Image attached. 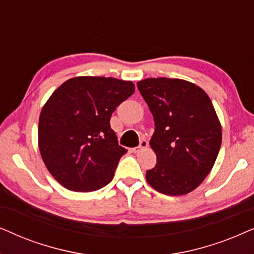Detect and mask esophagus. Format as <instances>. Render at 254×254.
I'll list each match as a JSON object with an SVG mask.
<instances>
[{"label": "esophagus", "instance_id": "obj_1", "mask_svg": "<svg viewBox=\"0 0 254 254\" xmlns=\"http://www.w3.org/2000/svg\"><path fill=\"white\" fill-rule=\"evenodd\" d=\"M147 145H148V143L145 139H143V140H140V144H139V146L138 147H134L133 150H132V152L133 153H139V152L141 151V150H144V148H146L147 147Z\"/></svg>", "mask_w": 254, "mask_h": 254}]
</instances>
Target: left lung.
<instances>
[{
	"label": "left lung",
	"instance_id": "left-lung-1",
	"mask_svg": "<svg viewBox=\"0 0 254 254\" xmlns=\"http://www.w3.org/2000/svg\"><path fill=\"white\" fill-rule=\"evenodd\" d=\"M137 87L154 118L150 146L157 165L146 172L165 195L188 194L210 173L222 144V127L207 93L181 79L148 77Z\"/></svg>",
	"mask_w": 254,
	"mask_h": 254
}]
</instances>
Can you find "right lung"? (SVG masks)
<instances>
[{"label": "right lung", "instance_id": "obj_1", "mask_svg": "<svg viewBox=\"0 0 254 254\" xmlns=\"http://www.w3.org/2000/svg\"><path fill=\"white\" fill-rule=\"evenodd\" d=\"M134 93L132 81L75 76L54 90L39 116L38 146L51 175L73 191L99 190L122 155L110 117Z\"/></svg>", "mask_w": 254, "mask_h": 254}]
</instances>
